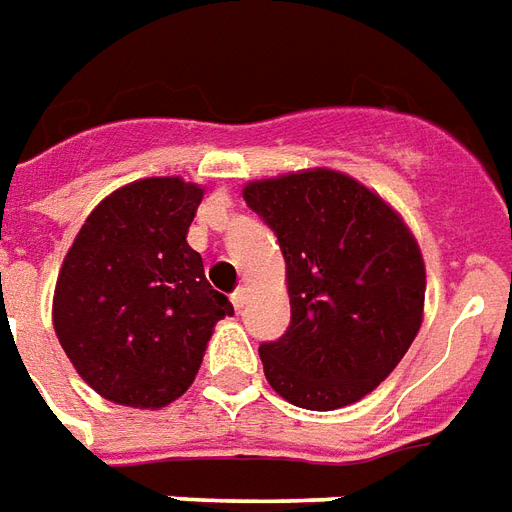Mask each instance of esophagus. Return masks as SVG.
<instances>
[{
	"label": "esophagus",
	"instance_id": "34e87169",
	"mask_svg": "<svg viewBox=\"0 0 512 512\" xmlns=\"http://www.w3.org/2000/svg\"><path fill=\"white\" fill-rule=\"evenodd\" d=\"M246 293H249V287L241 285V287H236V290H233V295H230V301H233V306H236L238 312H241V309H244V304H246Z\"/></svg>",
	"mask_w": 512,
	"mask_h": 512
}]
</instances>
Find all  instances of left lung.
<instances>
[{
	"mask_svg": "<svg viewBox=\"0 0 512 512\" xmlns=\"http://www.w3.org/2000/svg\"><path fill=\"white\" fill-rule=\"evenodd\" d=\"M287 263L290 325L260 344L266 380L304 410H339L372 393L410 350L426 268L382 198L336 170L244 187Z\"/></svg>",
	"mask_w": 512,
	"mask_h": 512,
	"instance_id": "left-lung-1",
	"label": "left lung"
}]
</instances>
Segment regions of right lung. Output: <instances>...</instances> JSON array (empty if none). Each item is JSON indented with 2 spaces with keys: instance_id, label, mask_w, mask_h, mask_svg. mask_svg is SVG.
<instances>
[{
  "instance_id": "right-lung-1",
  "label": "right lung",
  "mask_w": 512,
  "mask_h": 512,
  "mask_svg": "<svg viewBox=\"0 0 512 512\" xmlns=\"http://www.w3.org/2000/svg\"><path fill=\"white\" fill-rule=\"evenodd\" d=\"M203 189L132 181L83 222L56 279L54 328L83 380L116 404L157 410L187 391L211 328L233 314L187 244Z\"/></svg>"
}]
</instances>
